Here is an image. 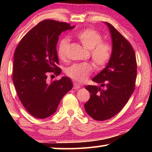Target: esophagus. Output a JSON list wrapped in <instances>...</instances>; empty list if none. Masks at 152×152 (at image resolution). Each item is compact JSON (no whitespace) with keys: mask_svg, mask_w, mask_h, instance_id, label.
Segmentation results:
<instances>
[{"mask_svg":"<svg viewBox=\"0 0 152 152\" xmlns=\"http://www.w3.org/2000/svg\"><path fill=\"white\" fill-rule=\"evenodd\" d=\"M80 88V86L78 84L76 83V82H74V89H76V90H78Z\"/></svg>","mask_w":152,"mask_h":152,"instance_id":"34e87169","label":"esophagus"}]
</instances>
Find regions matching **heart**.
I'll return each mask as SVG.
<instances>
[{
  "label": "heart",
  "mask_w": 152,
  "mask_h": 152,
  "mask_svg": "<svg viewBox=\"0 0 152 152\" xmlns=\"http://www.w3.org/2000/svg\"><path fill=\"white\" fill-rule=\"evenodd\" d=\"M77 39L90 53L94 65L96 68L101 69L109 62L112 54V46L109 42H102V36L94 29H86L74 34ZM69 43L68 39H62L58 46V55L64 60L66 57ZM93 68L90 63L74 64L66 70V74L70 78L78 82H82L88 78Z\"/></svg>",
  "instance_id": "heart-1"
}]
</instances>
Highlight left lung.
Here are the masks:
<instances>
[{
  "mask_svg": "<svg viewBox=\"0 0 152 152\" xmlns=\"http://www.w3.org/2000/svg\"><path fill=\"white\" fill-rule=\"evenodd\" d=\"M104 23L112 37L111 58L106 68L92 78L102 88L85 86L91 97L84 104V109L96 121L109 119L121 110L134 91L137 76V61L132 45L112 25Z\"/></svg>",
  "mask_w": 152,
  "mask_h": 152,
  "instance_id": "8db88e82",
  "label": "left lung"
}]
</instances>
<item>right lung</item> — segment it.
I'll list each match as a JSON object with an SVG mask.
<instances>
[{
    "mask_svg": "<svg viewBox=\"0 0 152 152\" xmlns=\"http://www.w3.org/2000/svg\"><path fill=\"white\" fill-rule=\"evenodd\" d=\"M74 27L67 23L43 20L25 34L15 50L12 81L20 102L38 119L53 115L73 87L68 77L51 82L47 78L61 73L56 45L61 32Z\"/></svg>",
    "mask_w": 152,
    "mask_h": 152,
    "instance_id": "add662e5",
    "label": "right lung"
}]
</instances>
